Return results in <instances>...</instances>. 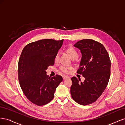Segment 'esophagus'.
Instances as JSON below:
<instances>
[{
  "mask_svg": "<svg viewBox=\"0 0 125 125\" xmlns=\"http://www.w3.org/2000/svg\"><path fill=\"white\" fill-rule=\"evenodd\" d=\"M62 78H63V80H66V79H69V77H68V76H66V75H63Z\"/></svg>",
  "mask_w": 125,
  "mask_h": 125,
  "instance_id": "esophagus-1",
  "label": "esophagus"
}]
</instances>
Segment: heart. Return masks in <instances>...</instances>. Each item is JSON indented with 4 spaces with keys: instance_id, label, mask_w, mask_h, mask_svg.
I'll list each match as a JSON object with an SVG mask.
<instances>
[{
    "instance_id": "obj_1",
    "label": "heart",
    "mask_w": 125,
    "mask_h": 125,
    "mask_svg": "<svg viewBox=\"0 0 125 125\" xmlns=\"http://www.w3.org/2000/svg\"><path fill=\"white\" fill-rule=\"evenodd\" d=\"M66 52H67V54L69 55L70 57L73 59H74L75 58H77L78 57V52L73 47H68L66 50ZM59 54L57 53L55 55V58H54L55 62H56V63L58 62V60H59ZM71 69H72L71 67L62 66L60 68L59 71L60 73H69V72L70 71Z\"/></svg>"
}]
</instances>
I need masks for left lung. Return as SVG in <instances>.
Masks as SVG:
<instances>
[{
	"mask_svg": "<svg viewBox=\"0 0 125 125\" xmlns=\"http://www.w3.org/2000/svg\"><path fill=\"white\" fill-rule=\"evenodd\" d=\"M74 46L82 53L77 73L85 80L80 82V79L72 77L70 93L77 103L87 105L95 102L106 88L111 75V60L103 44L93 40H80Z\"/></svg>",
	"mask_w": 125,
	"mask_h": 125,
	"instance_id": "8db88e82",
	"label": "left lung"
}]
</instances>
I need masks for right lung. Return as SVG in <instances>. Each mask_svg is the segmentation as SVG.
<instances>
[{
	"label": "right lung",
	"mask_w": 125,
	"mask_h": 125,
	"mask_svg": "<svg viewBox=\"0 0 125 125\" xmlns=\"http://www.w3.org/2000/svg\"><path fill=\"white\" fill-rule=\"evenodd\" d=\"M63 40L44 39L26 45L18 63V79L25 96L37 106L47 104L53 99L56 88L63 79L56 74H46L47 67L54 65V58Z\"/></svg>",
	"instance_id": "right-lung-1"
}]
</instances>
